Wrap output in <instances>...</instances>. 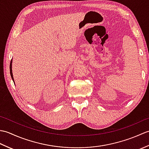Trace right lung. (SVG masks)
Returning a JSON list of instances; mask_svg holds the SVG:
<instances>
[{
	"mask_svg": "<svg viewBox=\"0 0 149 149\" xmlns=\"http://www.w3.org/2000/svg\"><path fill=\"white\" fill-rule=\"evenodd\" d=\"M9 68H10V74H11V78H12V79L13 80V81H14V79H13V72H12V59H11V63H10V66H9Z\"/></svg>",
	"mask_w": 149,
	"mask_h": 149,
	"instance_id": "right-lung-1",
	"label": "right lung"
}]
</instances>
